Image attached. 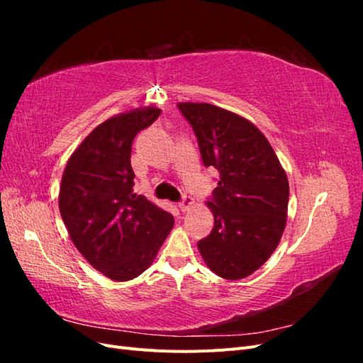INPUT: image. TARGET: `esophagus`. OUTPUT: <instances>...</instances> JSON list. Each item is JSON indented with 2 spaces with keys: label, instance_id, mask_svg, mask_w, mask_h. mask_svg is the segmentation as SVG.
<instances>
[{
  "label": "esophagus",
  "instance_id": "esophagus-1",
  "mask_svg": "<svg viewBox=\"0 0 363 363\" xmlns=\"http://www.w3.org/2000/svg\"><path fill=\"white\" fill-rule=\"evenodd\" d=\"M194 206V199L192 196H189V195H183V199H182V201L179 203V207H180V211L182 212H186V211H189V208Z\"/></svg>",
  "mask_w": 363,
  "mask_h": 363
}]
</instances>
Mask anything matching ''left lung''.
Segmentation results:
<instances>
[{"label":"left lung","mask_w":363,"mask_h":363,"mask_svg":"<svg viewBox=\"0 0 363 363\" xmlns=\"http://www.w3.org/2000/svg\"><path fill=\"white\" fill-rule=\"evenodd\" d=\"M177 107L194 130L204 167L219 172L207 201L215 225L199 240V250L219 277H248L280 242L289 201L286 172L267 138L245 118L207 103Z\"/></svg>","instance_id":"8db88e82"}]
</instances>
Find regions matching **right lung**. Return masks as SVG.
Segmentation results:
<instances>
[{
    "label": "right lung",
    "instance_id": "right-lung-1",
    "mask_svg": "<svg viewBox=\"0 0 363 363\" xmlns=\"http://www.w3.org/2000/svg\"><path fill=\"white\" fill-rule=\"evenodd\" d=\"M162 113L148 107L121 113L94 128L65 168L59 208L83 257L108 279L144 272L174 225V216L133 194L131 144Z\"/></svg>",
    "mask_w": 363,
    "mask_h": 363
}]
</instances>
